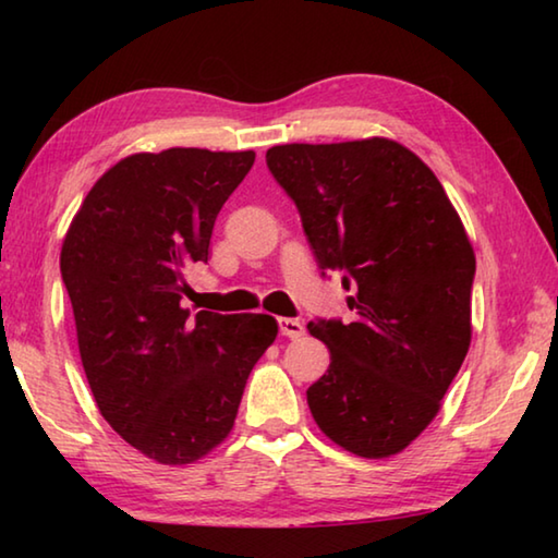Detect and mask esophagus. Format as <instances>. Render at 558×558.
I'll list each match as a JSON object with an SVG mask.
<instances>
[{"mask_svg":"<svg viewBox=\"0 0 558 558\" xmlns=\"http://www.w3.org/2000/svg\"><path fill=\"white\" fill-rule=\"evenodd\" d=\"M278 325H280V335H282V337L298 339V337H302V335H305V325H302V323H300V319L280 317V319H278Z\"/></svg>","mask_w":558,"mask_h":558,"instance_id":"obj_1","label":"esophagus"}]
</instances>
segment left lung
Listing matches in <instances>:
<instances>
[{"label": "left lung", "instance_id": "obj_1", "mask_svg": "<svg viewBox=\"0 0 558 558\" xmlns=\"http://www.w3.org/2000/svg\"><path fill=\"white\" fill-rule=\"evenodd\" d=\"M317 266L342 272L354 323H310L329 369L307 389L325 436L359 458L409 448L436 418L472 339L475 251L430 167L386 137L278 145Z\"/></svg>", "mask_w": 558, "mask_h": 558}]
</instances>
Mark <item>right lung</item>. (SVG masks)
<instances>
[{"label":"right lung","instance_id":"add662e5","mask_svg":"<svg viewBox=\"0 0 558 558\" xmlns=\"http://www.w3.org/2000/svg\"><path fill=\"white\" fill-rule=\"evenodd\" d=\"M256 153L169 147L102 174L61 248L83 372L102 418L162 465L229 438L248 374L276 342L270 315H192L184 272L206 263L221 206Z\"/></svg>","mask_w":558,"mask_h":558}]
</instances>
